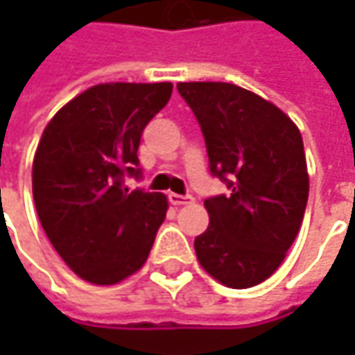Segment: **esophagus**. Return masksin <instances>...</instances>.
Here are the masks:
<instances>
[{"mask_svg": "<svg viewBox=\"0 0 355 355\" xmlns=\"http://www.w3.org/2000/svg\"><path fill=\"white\" fill-rule=\"evenodd\" d=\"M170 203L171 205H187V203H193L191 196H180V193H170Z\"/></svg>", "mask_w": 355, "mask_h": 355, "instance_id": "34e87169", "label": "esophagus"}]
</instances>
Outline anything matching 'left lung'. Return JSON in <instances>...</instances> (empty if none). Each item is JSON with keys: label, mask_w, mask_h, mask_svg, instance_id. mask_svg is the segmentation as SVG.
<instances>
[{"label": "left lung", "mask_w": 355, "mask_h": 355, "mask_svg": "<svg viewBox=\"0 0 355 355\" xmlns=\"http://www.w3.org/2000/svg\"><path fill=\"white\" fill-rule=\"evenodd\" d=\"M198 118L209 170L229 196L205 199L209 227L196 254L213 279L251 288L284 261L300 231L308 171L300 130L272 103L231 83H180Z\"/></svg>", "instance_id": "8db88e82"}]
</instances>
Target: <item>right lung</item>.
Returning a JSON list of instances; mask_svg holds the SVG:
<instances>
[{
  "instance_id": "add662e5",
  "label": "right lung",
  "mask_w": 355,
  "mask_h": 355,
  "mask_svg": "<svg viewBox=\"0 0 355 355\" xmlns=\"http://www.w3.org/2000/svg\"><path fill=\"white\" fill-rule=\"evenodd\" d=\"M171 83H106L53 116L33 159V199L55 251L80 279L116 284L146 263L168 199L128 191L140 178L144 128L168 104Z\"/></svg>"
}]
</instances>
